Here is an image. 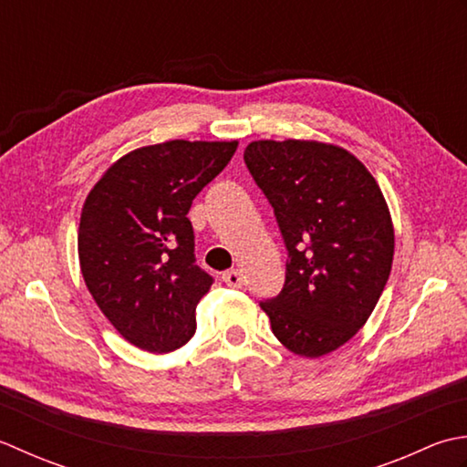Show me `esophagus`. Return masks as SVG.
<instances>
[{
	"label": "esophagus",
	"instance_id": "1",
	"mask_svg": "<svg viewBox=\"0 0 467 467\" xmlns=\"http://www.w3.org/2000/svg\"><path fill=\"white\" fill-rule=\"evenodd\" d=\"M222 280L227 284L230 288H240L244 284V275L240 270H227L222 274Z\"/></svg>",
	"mask_w": 467,
	"mask_h": 467
}]
</instances>
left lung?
<instances>
[{
  "label": "left lung",
  "mask_w": 467,
  "mask_h": 467,
  "mask_svg": "<svg viewBox=\"0 0 467 467\" xmlns=\"http://www.w3.org/2000/svg\"><path fill=\"white\" fill-rule=\"evenodd\" d=\"M244 161L288 252L280 294L260 306L292 353H332L365 325L391 274L385 197L355 155L325 142L255 140Z\"/></svg>",
  "instance_id": "obj_1"
}]
</instances>
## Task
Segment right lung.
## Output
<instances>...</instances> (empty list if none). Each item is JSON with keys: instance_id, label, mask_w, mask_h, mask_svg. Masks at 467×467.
Masks as SVG:
<instances>
[{"instance_id": "1", "label": "right lung", "mask_w": 467, "mask_h": 467, "mask_svg": "<svg viewBox=\"0 0 467 467\" xmlns=\"http://www.w3.org/2000/svg\"><path fill=\"white\" fill-rule=\"evenodd\" d=\"M237 142L167 140L132 150L94 185L82 209L84 282L110 325L149 353L183 347L213 275L195 264L189 209L230 163Z\"/></svg>"}]
</instances>
